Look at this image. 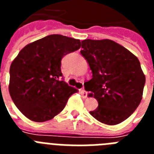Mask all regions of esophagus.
<instances>
[{"mask_svg":"<svg viewBox=\"0 0 154 154\" xmlns=\"http://www.w3.org/2000/svg\"><path fill=\"white\" fill-rule=\"evenodd\" d=\"M80 94L82 95V96L83 98H87V96H88V93H87L85 89H80Z\"/></svg>","mask_w":154,"mask_h":154,"instance_id":"esophagus-1","label":"esophagus"}]
</instances>
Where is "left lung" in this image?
<instances>
[{
    "mask_svg": "<svg viewBox=\"0 0 154 154\" xmlns=\"http://www.w3.org/2000/svg\"><path fill=\"white\" fill-rule=\"evenodd\" d=\"M82 48L80 52L92 72L85 88L99 103L89 113L105 124L122 123L142 99L146 78L140 61L126 48L109 39H85Z\"/></svg>",
    "mask_w": 154,
    "mask_h": 154,
    "instance_id": "obj_1",
    "label": "left lung"
}]
</instances>
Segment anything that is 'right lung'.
Instances as JSON below:
<instances>
[{"label": "right lung", "mask_w": 154, "mask_h": 154, "mask_svg": "<svg viewBox=\"0 0 154 154\" xmlns=\"http://www.w3.org/2000/svg\"><path fill=\"white\" fill-rule=\"evenodd\" d=\"M80 47L79 39L48 35L27 45L14 59L9 92L17 108L28 119L38 123L50 120L78 92L62 79L61 60Z\"/></svg>", "instance_id": "add662e5"}]
</instances>
